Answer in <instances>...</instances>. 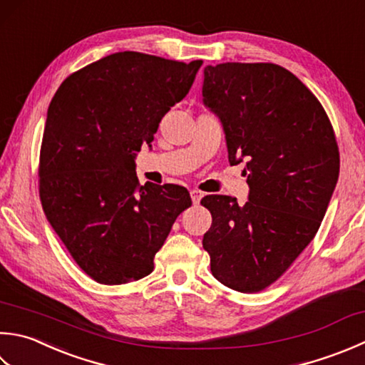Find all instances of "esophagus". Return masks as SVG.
<instances>
[{"label":"esophagus","mask_w":365,"mask_h":365,"mask_svg":"<svg viewBox=\"0 0 365 365\" xmlns=\"http://www.w3.org/2000/svg\"><path fill=\"white\" fill-rule=\"evenodd\" d=\"M190 195H191L192 204H199V201H201V197H202V192L199 190H191Z\"/></svg>","instance_id":"1"}]
</instances>
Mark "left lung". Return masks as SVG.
<instances>
[{"label": "left lung", "instance_id": "1", "mask_svg": "<svg viewBox=\"0 0 365 365\" xmlns=\"http://www.w3.org/2000/svg\"><path fill=\"white\" fill-rule=\"evenodd\" d=\"M205 106L225 128L231 164L247 158L248 202L209 195L202 247L213 277L259 292L292 266L319 230L339 178L334 128L318 98L274 63H221L204 69Z\"/></svg>", "mask_w": 365, "mask_h": 365}]
</instances>
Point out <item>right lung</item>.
<instances>
[{
	"label": "right lung",
	"instance_id": "1",
	"mask_svg": "<svg viewBox=\"0 0 365 365\" xmlns=\"http://www.w3.org/2000/svg\"><path fill=\"white\" fill-rule=\"evenodd\" d=\"M202 60L118 52L63 81L50 101L39 155L48 223L85 274L123 284L152 274L187 188L139 183L134 152L188 95Z\"/></svg>",
	"mask_w": 365,
	"mask_h": 365
}]
</instances>
